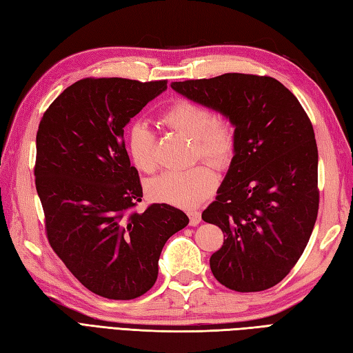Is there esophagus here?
I'll return each mask as SVG.
<instances>
[{
  "label": "esophagus",
  "instance_id": "obj_1",
  "mask_svg": "<svg viewBox=\"0 0 353 353\" xmlns=\"http://www.w3.org/2000/svg\"><path fill=\"white\" fill-rule=\"evenodd\" d=\"M188 215H190L191 226H197V224L201 221V214L199 211H191Z\"/></svg>",
  "mask_w": 353,
  "mask_h": 353
}]
</instances>
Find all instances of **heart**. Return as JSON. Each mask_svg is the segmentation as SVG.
<instances>
[{
	"label": "heart",
	"mask_w": 353,
	"mask_h": 353,
	"mask_svg": "<svg viewBox=\"0 0 353 353\" xmlns=\"http://www.w3.org/2000/svg\"><path fill=\"white\" fill-rule=\"evenodd\" d=\"M161 121L194 139L196 154L216 167L228 165L235 152L236 133L232 119L226 115H212L206 104L179 99L162 112ZM127 150L134 167L150 172L156 167L154 137L144 123H134L127 133ZM216 185V174L211 165L199 163L183 171H168L147 183L150 199L179 208L200 205Z\"/></svg>",
	"instance_id": "1"
}]
</instances>
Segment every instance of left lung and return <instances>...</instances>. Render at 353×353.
Wrapping results in <instances>:
<instances>
[{
	"instance_id": "8db88e82",
	"label": "left lung",
	"mask_w": 353,
	"mask_h": 353,
	"mask_svg": "<svg viewBox=\"0 0 353 353\" xmlns=\"http://www.w3.org/2000/svg\"><path fill=\"white\" fill-rule=\"evenodd\" d=\"M171 88L232 119L236 142L228 174L201 219L224 236L209 264L224 287L264 291L296 265L319 212V152L302 104L281 81L229 72Z\"/></svg>"
}]
</instances>
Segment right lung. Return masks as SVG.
<instances>
[{
	"mask_svg": "<svg viewBox=\"0 0 353 353\" xmlns=\"http://www.w3.org/2000/svg\"><path fill=\"white\" fill-rule=\"evenodd\" d=\"M167 80L83 79L50 104L36 134V191L48 243L85 287L130 301L157 279L167 239L190 219L165 203L132 211L142 197L124 127Z\"/></svg>",
	"mask_w": 353,
	"mask_h": 353,
	"instance_id": "add662e5",
	"label": "right lung"
}]
</instances>
